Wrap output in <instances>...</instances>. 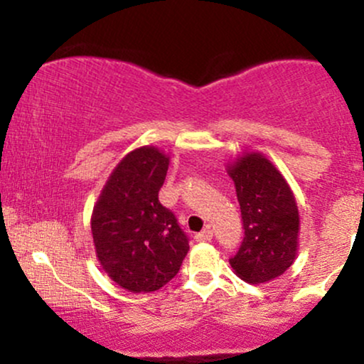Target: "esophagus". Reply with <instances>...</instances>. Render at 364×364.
<instances>
[{"mask_svg": "<svg viewBox=\"0 0 364 364\" xmlns=\"http://www.w3.org/2000/svg\"><path fill=\"white\" fill-rule=\"evenodd\" d=\"M212 236H214V232H212L210 228H205L202 232H198V235L195 236L196 241H210Z\"/></svg>", "mask_w": 364, "mask_h": 364, "instance_id": "esophagus-1", "label": "esophagus"}]
</instances>
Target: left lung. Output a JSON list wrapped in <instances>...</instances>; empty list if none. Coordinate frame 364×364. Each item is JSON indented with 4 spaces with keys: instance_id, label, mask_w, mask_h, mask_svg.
Listing matches in <instances>:
<instances>
[{
    "instance_id": "left-lung-1",
    "label": "left lung",
    "mask_w": 364,
    "mask_h": 364,
    "mask_svg": "<svg viewBox=\"0 0 364 364\" xmlns=\"http://www.w3.org/2000/svg\"><path fill=\"white\" fill-rule=\"evenodd\" d=\"M236 186L245 237L229 258L250 284L269 282L286 272L298 253L299 214L294 195L277 168L258 152H245L228 166Z\"/></svg>"
}]
</instances>
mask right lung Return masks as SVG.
<instances>
[{
    "mask_svg": "<svg viewBox=\"0 0 364 364\" xmlns=\"http://www.w3.org/2000/svg\"><path fill=\"white\" fill-rule=\"evenodd\" d=\"M169 157L156 147L127 154L92 212V236L104 272L129 292H152L179 272L190 245L176 217L159 202Z\"/></svg>",
    "mask_w": 364,
    "mask_h": 364,
    "instance_id": "right-lung-1",
    "label": "right lung"
}]
</instances>
